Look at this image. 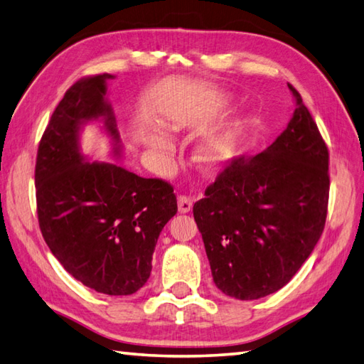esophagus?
Listing matches in <instances>:
<instances>
[{
    "label": "esophagus",
    "instance_id": "34e87169",
    "mask_svg": "<svg viewBox=\"0 0 364 364\" xmlns=\"http://www.w3.org/2000/svg\"><path fill=\"white\" fill-rule=\"evenodd\" d=\"M191 205H193V203L188 196L181 195L179 198H177V207H179L181 213H188L191 210Z\"/></svg>",
    "mask_w": 364,
    "mask_h": 364
}]
</instances>
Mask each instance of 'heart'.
I'll list each match as a JSON object with an SVG mask.
<instances>
[{
    "label": "heart",
    "mask_w": 364,
    "mask_h": 364,
    "mask_svg": "<svg viewBox=\"0 0 364 364\" xmlns=\"http://www.w3.org/2000/svg\"><path fill=\"white\" fill-rule=\"evenodd\" d=\"M166 121L169 129L174 132H185L195 127L196 114L191 113L190 109L176 108L166 114ZM243 133V125L237 124L232 129L225 132L213 139L205 141L199 144L196 149V159L205 169H217L226 165L231 160L237 149ZM146 143L151 147V151L159 155H171L174 152V143L165 132H161L157 127H149L146 133Z\"/></svg>",
    "instance_id": "b5f03b06"
}]
</instances>
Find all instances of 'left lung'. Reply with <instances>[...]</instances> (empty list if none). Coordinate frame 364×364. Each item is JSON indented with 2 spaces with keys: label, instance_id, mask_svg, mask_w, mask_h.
<instances>
[{
  "label": "left lung",
  "instance_id": "left-lung-1",
  "mask_svg": "<svg viewBox=\"0 0 364 364\" xmlns=\"http://www.w3.org/2000/svg\"><path fill=\"white\" fill-rule=\"evenodd\" d=\"M286 130L234 159L193 205L213 283L239 300L279 291L313 253L328 207V149L300 94Z\"/></svg>",
  "mask_w": 364,
  "mask_h": 364
}]
</instances>
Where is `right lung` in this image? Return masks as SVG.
Segmentation results:
<instances>
[{
	"label": "right lung",
	"instance_id": "right-lung-1",
	"mask_svg": "<svg viewBox=\"0 0 364 364\" xmlns=\"http://www.w3.org/2000/svg\"><path fill=\"white\" fill-rule=\"evenodd\" d=\"M114 75L77 81L51 114L36 160L37 217L48 248L70 275L107 295L146 284L161 229L177 212L171 185L144 179L108 161H89L80 135L100 122L113 157L122 144L107 99Z\"/></svg>",
	"mask_w": 364,
	"mask_h": 364
}]
</instances>
